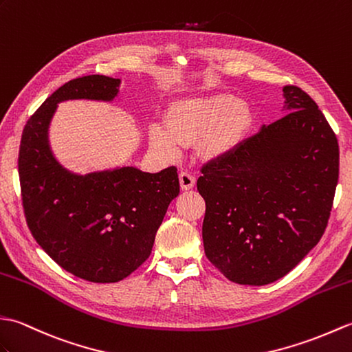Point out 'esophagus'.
<instances>
[{
    "mask_svg": "<svg viewBox=\"0 0 352 352\" xmlns=\"http://www.w3.org/2000/svg\"><path fill=\"white\" fill-rule=\"evenodd\" d=\"M179 182H181V188L182 190H191L194 184H196V177L188 170H182L181 173H179Z\"/></svg>",
    "mask_w": 352,
    "mask_h": 352,
    "instance_id": "34e87169",
    "label": "esophagus"
}]
</instances>
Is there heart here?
<instances>
[{
  "label": "heart",
  "instance_id": "1",
  "mask_svg": "<svg viewBox=\"0 0 352 352\" xmlns=\"http://www.w3.org/2000/svg\"><path fill=\"white\" fill-rule=\"evenodd\" d=\"M252 113L235 96L215 95L186 100L168 116V128L153 124L149 132L153 149L166 158H175L181 144L191 143L208 132L209 149L218 151L239 137L248 126Z\"/></svg>",
  "mask_w": 352,
  "mask_h": 352
}]
</instances>
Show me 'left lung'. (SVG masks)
Wrapping results in <instances>:
<instances>
[{
  "label": "left lung",
  "mask_w": 352,
  "mask_h": 352,
  "mask_svg": "<svg viewBox=\"0 0 352 352\" xmlns=\"http://www.w3.org/2000/svg\"><path fill=\"white\" fill-rule=\"evenodd\" d=\"M287 114L201 167L205 254L230 282L262 286L324 235L339 179V143L316 102L283 87Z\"/></svg>",
  "instance_id": "left-lung-1"
}]
</instances>
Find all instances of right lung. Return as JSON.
I'll list each match as a JSON object with an SVG mask.
<instances>
[{
	"instance_id": "add662e5",
	"label": "right lung",
	"mask_w": 352,
	"mask_h": 352,
	"mask_svg": "<svg viewBox=\"0 0 352 352\" xmlns=\"http://www.w3.org/2000/svg\"><path fill=\"white\" fill-rule=\"evenodd\" d=\"M119 84L105 75H87L61 85L30 117L19 147L28 229L61 268L93 283L120 282L151 256L170 201L179 194L175 166L160 173L122 167L80 176L52 156L48 126L57 104L111 100Z\"/></svg>"
}]
</instances>
